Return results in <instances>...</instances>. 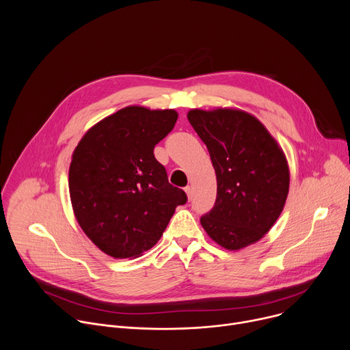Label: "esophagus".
Here are the masks:
<instances>
[{"label":"esophagus","instance_id":"34e87169","mask_svg":"<svg viewBox=\"0 0 350 350\" xmlns=\"http://www.w3.org/2000/svg\"><path fill=\"white\" fill-rule=\"evenodd\" d=\"M185 192H187V196H188V199H191V198H192V193H193V191H192V187H191V185L185 187Z\"/></svg>","mask_w":350,"mask_h":350}]
</instances>
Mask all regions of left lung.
<instances>
[{"label":"left lung","mask_w":350,"mask_h":350,"mask_svg":"<svg viewBox=\"0 0 350 350\" xmlns=\"http://www.w3.org/2000/svg\"><path fill=\"white\" fill-rule=\"evenodd\" d=\"M217 177L213 208L201 224L219 245L237 251L259 241L282 212L289 188L284 152L252 115L234 109L188 112Z\"/></svg>","instance_id":"left-lung-1"}]
</instances>
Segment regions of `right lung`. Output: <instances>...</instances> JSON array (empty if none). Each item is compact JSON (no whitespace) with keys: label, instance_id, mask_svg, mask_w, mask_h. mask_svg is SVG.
Here are the masks:
<instances>
[{"label":"right lung","instance_id":"obj_1","mask_svg":"<svg viewBox=\"0 0 350 350\" xmlns=\"http://www.w3.org/2000/svg\"><path fill=\"white\" fill-rule=\"evenodd\" d=\"M177 112L127 107L91 127L76 146L69 191L85 235L107 255L137 258L162 237L187 202L154 155Z\"/></svg>","mask_w":350,"mask_h":350}]
</instances>
